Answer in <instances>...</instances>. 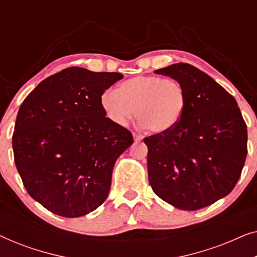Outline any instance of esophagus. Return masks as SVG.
<instances>
[{"mask_svg": "<svg viewBox=\"0 0 257 257\" xmlns=\"http://www.w3.org/2000/svg\"><path fill=\"white\" fill-rule=\"evenodd\" d=\"M133 139H135V142L139 143V142H142V140H143V136L138 135V133H133Z\"/></svg>", "mask_w": 257, "mask_h": 257, "instance_id": "esophagus-1", "label": "esophagus"}]
</instances>
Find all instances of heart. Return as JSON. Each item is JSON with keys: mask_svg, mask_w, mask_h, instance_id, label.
<instances>
[{"mask_svg": "<svg viewBox=\"0 0 257 257\" xmlns=\"http://www.w3.org/2000/svg\"><path fill=\"white\" fill-rule=\"evenodd\" d=\"M100 104L115 124H127L136 114L137 120L149 131L165 133L173 130L181 120L187 94L178 80L142 75L124 80L117 91H105Z\"/></svg>", "mask_w": 257, "mask_h": 257, "instance_id": "1", "label": "heart"}]
</instances>
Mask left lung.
Returning a JSON list of instances; mask_svg holds the SVG:
<instances>
[{"mask_svg":"<svg viewBox=\"0 0 257 257\" xmlns=\"http://www.w3.org/2000/svg\"><path fill=\"white\" fill-rule=\"evenodd\" d=\"M154 73L184 85L187 104L171 131L145 138L153 192L182 210L212 205L233 191L247 157V125L235 98L187 63Z\"/></svg>","mask_w":257,"mask_h":257,"instance_id":"obj_1","label":"left lung"}]
</instances>
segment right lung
<instances>
[{"instance_id":"1","label":"right lung","mask_w":257,"mask_h":257,"mask_svg":"<svg viewBox=\"0 0 257 257\" xmlns=\"http://www.w3.org/2000/svg\"><path fill=\"white\" fill-rule=\"evenodd\" d=\"M122 77L72 66L42 80L21 105L17 171L31 198L54 214L83 216L106 200L115 161L133 137L105 117L100 97Z\"/></svg>"}]
</instances>
